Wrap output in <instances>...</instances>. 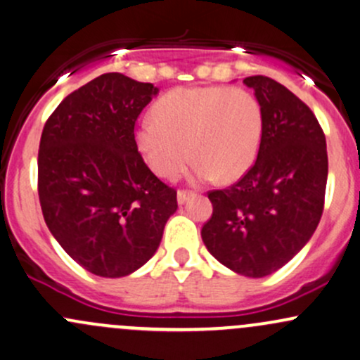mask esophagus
I'll list each match as a JSON object with an SVG mask.
<instances>
[{
  "label": "esophagus",
  "instance_id": "34e87169",
  "mask_svg": "<svg viewBox=\"0 0 360 360\" xmlns=\"http://www.w3.org/2000/svg\"><path fill=\"white\" fill-rule=\"evenodd\" d=\"M192 195H193V192L192 191H185V188H181V191L176 192V199H179V204H184V202Z\"/></svg>",
  "mask_w": 360,
  "mask_h": 360
}]
</instances>
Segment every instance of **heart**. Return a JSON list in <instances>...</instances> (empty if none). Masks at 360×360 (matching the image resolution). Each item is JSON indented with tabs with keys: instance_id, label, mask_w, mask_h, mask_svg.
<instances>
[{
	"instance_id": "obj_1",
	"label": "heart",
	"mask_w": 360,
	"mask_h": 360,
	"mask_svg": "<svg viewBox=\"0 0 360 360\" xmlns=\"http://www.w3.org/2000/svg\"><path fill=\"white\" fill-rule=\"evenodd\" d=\"M134 132L137 151L156 175L175 179L195 160L202 179L231 181L255 163L264 134L257 96L245 88H175L153 105Z\"/></svg>"
}]
</instances>
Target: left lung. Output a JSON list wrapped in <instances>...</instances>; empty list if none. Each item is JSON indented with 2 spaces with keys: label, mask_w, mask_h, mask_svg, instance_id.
<instances>
[{
  "label": "left lung",
  "mask_w": 360,
  "mask_h": 360,
  "mask_svg": "<svg viewBox=\"0 0 360 360\" xmlns=\"http://www.w3.org/2000/svg\"><path fill=\"white\" fill-rule=\"evenodd\" d=\"M264 114L255 163L236 184L209 191L212 216L202 241L214 258L246 277L276 272L309 241L325 205L328 155L311 108L267 76H248Z\"/></svg>",
  "instance_id": "left-lung-1"
}]
</instances>
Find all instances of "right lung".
<instances>
[{
	"instance_id": "add662e5",
	"label": "right lung",
	"mask_w": 360,
	"mask_h": 360,
	"mask_svg": "<svg viewBox=\"0 0 360 360\" xmlns=\"http://www.w3.org/2000/svg\"><path fill=\"white\" fill-rule=\"evenodd\" d=\"M158 93L120 72L75 90L44 126L39 200L64 252L88 272L124 277L158 250L176 191L137 151L136 120Z\"/></svg>"
}]
</instances>
